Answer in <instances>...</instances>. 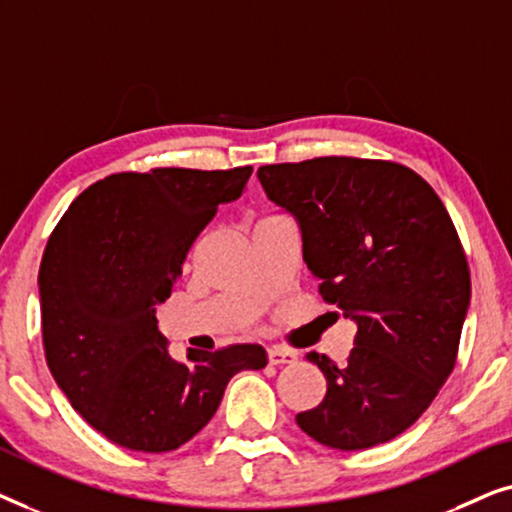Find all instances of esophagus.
<instances>
[{
	"mask_svg": "<svg viewBox=\"0 0 512 512\" xmlns=\"http://www.w3.org/2000/svg\"><path fill=\"white\" fill-rule=\"evenodd\" d=\"M296 359H298V356H296V352H291V349H284L279 345H272L268 349L270 366H284V363H293Z\"/></svg>",
	"mask_w": 512,
	"mask_h": 512,
	"instance_id": "1",
	"label": "esophagus"
}]
</instances>
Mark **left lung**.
Masks as SVG:
<instances>
[{"mask_svg":"<svg viewBox=\"0 0 512 512\" xmlns=\"http://www.w3.org/2000/svg\"><path fill=\"white\" fill-rule=\"evenodd\" d=\"M258 179L298 221L321 298L356 324L347 363L307 354L326 396L298 412V426L342 452L401 436L450 377L471 303V272L445 205L391 160L326 156L263 165Z\"/></svg>","mask_w":512,"mask_h":512,"instance_id":"1","label":"left lung"}]
</instances>
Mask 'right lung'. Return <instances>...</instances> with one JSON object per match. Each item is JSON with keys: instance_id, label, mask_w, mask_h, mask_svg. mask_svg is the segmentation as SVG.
Returning <instances> with one entry per match:
<instances>
[{"instance_id": "obj_1", "label": "right lung", "mask_w": 512, "mask_h": 512, "mask_svg": "<svg viewBox=\"0 0 512 512\" xmlns=\"http://www.w3.org/2000/svg\"><path fill=\"white\" fill-rule=\"evenodd\" d=\"M249 177V165L111 174L86 188L48 237L39 268L48 368L111 443L177 450L214 417L230 377L268 363L261 345L188 349L177 361L156 319L195 237Z\"/></svg>"}]
</instances>
